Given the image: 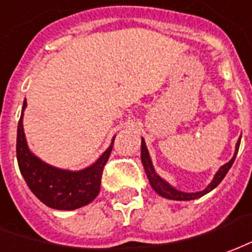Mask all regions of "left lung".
Wrapping results in <instances>:
<instances>
[{
	"label": "left lung",
	"mask_w": 252,
	"mask_h": 252,
	"mask_svg": "<svg viewBox=\"0 0 252 252\" xmlns=\"http://www.w3.org/2000/svg\"><path fill=\"white\" fill-rule=\"evenodd\" d=\"M239 145H240V138L239 141H238V144H236L234 157L229 159L227 164L223 165V166L219 169V172L215 174L212 183H211L207 188L204 189V190H201V192H196V193H185V192H181V190L174 189L173 187H170L165 180L161 179L158 174L154 172L153 165H152V159H150L148 148H146V145H145L144 139H142V145H141V159H142V165H144L145 172H146V176H148L149 181H150L152 188H153L154 190L159 194V196H162V197H165V199H170V200H194V199H199V197L204 196L205 193H208V192H211L212 189L216 188V187L221 183V180L225 177V174H227V172L229 170V168H231L232 164H234L235 157H236L238 150H239Z\"/></svg>",
	"instance_id": "1"
}]
</instances>
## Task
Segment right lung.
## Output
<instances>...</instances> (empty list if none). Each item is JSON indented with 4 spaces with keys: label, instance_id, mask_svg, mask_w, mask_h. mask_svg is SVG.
<instances>
[{
    "label": "right lung",
    "instance_id": "add662e5",
    "mask_svg": "<svg viewBox=\"0 0 252 252\" xmlns=\"http://www.w3.org/2000/svg\"><path fill=\"white\" fill-rule=\"evenodd\" d=\"M25 106L27 100H24L23 113L18 121L16 152L18 168L29 189L41 203L53 209H76L91 203L100 190L102 173L113 150L114 139L98 161L83 170L69 172L53 168L29 152L23 127Z\"/></svg>",
    "mask_w": 252,
    "mask_h": 252
}]
</instances>
